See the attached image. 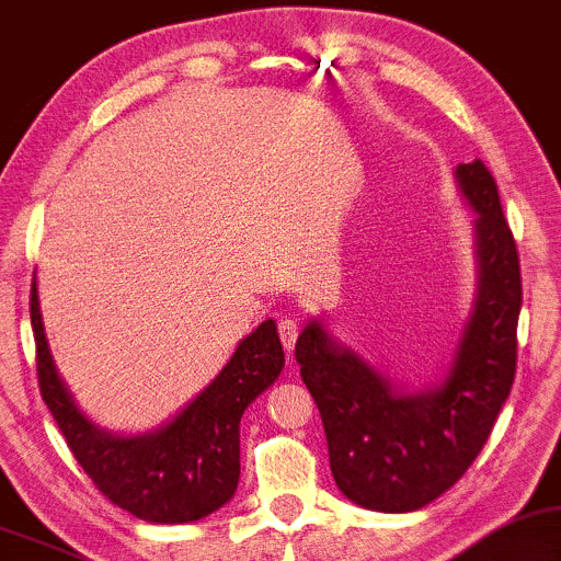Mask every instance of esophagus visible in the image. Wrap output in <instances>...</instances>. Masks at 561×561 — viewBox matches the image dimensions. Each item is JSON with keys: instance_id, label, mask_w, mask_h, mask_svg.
I'll use <instances>...</instances> for the list:
<instances>
[{"instance_id": "34e87169", "label": "esophagus", "mask_w": 561, "mask_h": 561, "mask_svg": "<svg viewBox=\"0 0 561 561\" xmlns=\"http://www.w3.org/2000/svg\"><path fill=\"white\" fill-rule=\"evenodd\" d=\"M276 331H279V339L282 344L287 346V350H293L295 342H297V333H300V321L297 318H279V323H276Z\"/></svg>"}]
</instances>
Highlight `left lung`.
I'll return each mask as SVG.
<instances>
[{
  "mask_svg": "<svg viewBox=\"0 0 561 561\" xmlns=\"http://www.w3.org/2000/svg\"><path fill=\"white\" fill-rule=\"evenodd\" d=\"M477 209L479 297L448 378L427 393H401L357 354L310 321L295 359L321 411L336 486L380 513L420 510L448 492L492 435L517 365L520 259L497 194L481 160L456 170Z\"/></svg>",
  "mask_w": 561,
  "mask_h": 561,
  "instance_id": "8db88e82",
  "label": "left lung"
}]
</instances>
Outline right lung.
Instances as JSON below:
<instances>
[{
  "label": "right lung",
  "mask_w": 561,
  "mask_h": 561,
  "mask_svg": "<svg viewBox=\"0 0 561 561\" xmlns=\"http://www.w3.org/2000/svg\"><path fill=\"white\" fill-rule=\"evenodd\" d=\"M35 370L48 411L69 450L113 505L150 523H191L228 502L240 477V416L285 367L274 321L238 344L222 373L165 427L152 435L116 437L98 430L75 407L56 375L31 287Z\"/></svg>",
  "instance_id": "right-lung-1"
}]
</instances>
